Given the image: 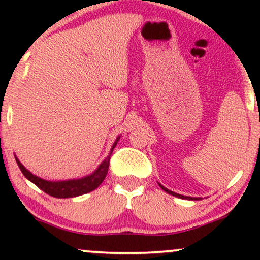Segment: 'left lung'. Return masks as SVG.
<instances>
[{
	"instance_id": "left-lung-1",
	"label": "left lung",
	"mask_w": 260,
	"mask_h": 260,
	"mask_svg": "<svg viewBox=\"0 0 260 260\" xmlns=\"http://www.w3.org/2000/svg\"><path fill=\"white\" fill-rule=\"evenodd\" d=\"M159 186L162 188L164 190H165L166 193H169V194H171V196H175V197H178V198H182V199H189V201H193V199H194V201H198L199 198H192V197H184V196H182V194H177V193H175V192H172V190H169L168 188H165L164 186H161V184L159 183Z\"/></svg>"
}]
</instances>
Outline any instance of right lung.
<instances>
[{"mask_svg": "<svg viewBox=\"0 0 260 260\" xmlns=\"http://www.w3.org/2000/svg\"><path fill=\"white\" fill-rule=\"evenodd\" d=\"M118 139H120V137L115 140L109 156H107L106 159L100 164L99 168L95 170L92 174L85 176V177L78 178V180H68V181L43 180V178L38 177V176L32 175L30 171H28V170L22 165V162L18 160V157H16V161L18 166H19L20 171L23 172V175H24L29 181L32 182L35 186H38L41 190H44L45 193H47V194L51 197H55V198H72V197L85 194V193H89L91 192V190L96 189V188L101 184V182L105 180L107 175V170H109V165H110V156H111L113 148H115L116 144H117Z\"/></svg>", "mask_w": 260, "mask_h": 260, "instance_id": "right-lung-1", "label": "right lung"}]
</instances>
